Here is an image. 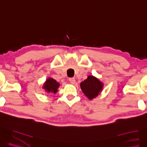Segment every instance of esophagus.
<instances>
[{"label":"esophagus","mask_w":147,"mask_h":147,"mask_svg":"<svg viewBox=\"0 0 147 147\" xmlns=\"http://www.w3.org/2000/svg\"><path fill=\"white\" fill-rule=\"evenodd\" d=\"M69 82H70L72 84H74L75 83V78H70L69 79Z\"/></svg>","instance_id":"obj_1"}]
</instances>
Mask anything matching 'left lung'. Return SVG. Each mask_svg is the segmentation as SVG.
<instances>
[{"mask_svg":"<svg viewBox=\"0 0 147 147\" xmlns=\"http://www.w3.org/2000/svg\"><path fill=\"white\" fill-rule=\"evenodd\" d=\"M103 83L93 75H88L86 80L80 83L82 92L90 100L96 98L102 91Z\"/></svg>","mask_w":147,"mask_h":147,"instance_id":"8db88e82","label":"left lung"}]
</instances>
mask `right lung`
I'll return each instance as SVG.
<instances>
[{"mask_svg":"<svg viewBox=\"0 0 147 147\" xmlns=\"http://www.w3.org/2000/svg\"><path fill=\"white\" fill-rule=\"evenodd\" d=\"M59 86H60V84L59 82H56L51 77H49V78H47V80L43 84L42 88L47 93L55 94L57 93L58 88H59Z\"/></svg>","mask_w":147,"mask_h":147,"instance_id":"obj_1","label":"right lung"}]
</instances>
